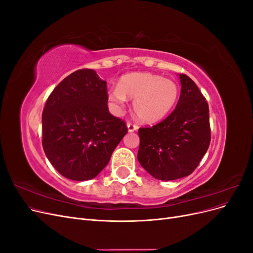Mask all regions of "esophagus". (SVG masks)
Listing matches in <instances>:
<instances>
[{"label":"esophagus","mask_w":253,"mask_h":253,"mask_svg":"<svg viewBox=\"0 0 253 253\" xmlns=\"http://www.w3.org/2000/svg\"><path fill=\"white\" fill-rule=\"evenodd\" d=\"M126 126H127V131H128L129 133L135 132V131H137V129H138V126H136V125H134V124H129V122L126 125Z\"/></svg>","instance_id":"obj_1"}]
</instances>
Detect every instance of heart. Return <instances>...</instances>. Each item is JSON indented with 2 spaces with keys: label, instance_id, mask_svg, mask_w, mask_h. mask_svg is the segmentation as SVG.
I'll return each instance as SVG.
<instances>
[{
  "label": "heart",
  "instance_id": "b5f03b06",
  "mask_svg": "<svg viewBox=\"0 0 253 253\" xmlns=\"http://www.w3.org/2000/svg\"><path fill=\"white\" fill-rule=\"evenodd\" d=\"M127 99H134L136 118L154 124L164 119L178 98V86L173 80L151 73H129L122 76L118 86L109 91V100L121 108Z\"/></svg>",
  "mask_w": 253,
  "mask_h": 253
}]
</instances>
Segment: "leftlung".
I'll use <instances>...</instances> for the list:
<instances>
[{
  "mask_svg": "<svg viewBox=\"0 0 253 253\" xmlns=\"http://www.w3.org/2000/svg\"><path fill=\"white\" fill-rule=\"evenodd\" d=\"M181 90L175 110L152 127L138 129V162L153 177L174 180L186 177L209 148V106L194 81L179 74Z\"/></svg>",
  "mask_w": 253,
  "mask_h": 253,
  "instance_id": "obj_1",
  "label": "left lung"
}]
</instances>
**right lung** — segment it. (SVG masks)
<instances>
[{
  "instance_id": "1",
  "label": "right lung",
  "mask_w": 253,
  "mask_h": 253,
  "mask_svg": "<svg viewBox=\"0 0 253 253\" xmlns=\"http://www.w3.org/2000/svg\"><path fill=\"white\" fill-rule=\"evenodd\" d=\"M42 145L55 169L73 180L96 177L127 133L108 108L106 82L79 70L51 91L42 113Z\"/></svg>"
}]
</instances>
